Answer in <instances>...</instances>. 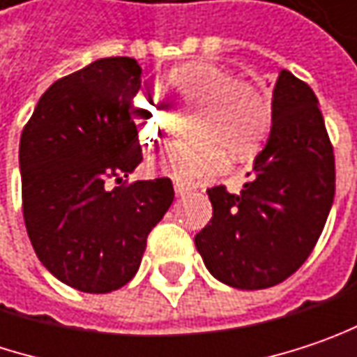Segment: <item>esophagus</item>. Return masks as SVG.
Listing matches in <instances>:
<instances>
[{"mask_svg": "<svg viewBox=\"0 0 357 357\" xmlns=\"http://www.w3.org/2000/svg\"><path fill=\"white\" fill-rule=\"evenodd\" d=\"M174 192H176V197H185L189 192V189L185 185H181V183H174Z\"/></svg>", "mask_w": 357, "mask_h": 357, "instance_id": "esophagus-1", "label": "esophagus"}]
</instances>
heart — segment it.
Instances as JSON below:
<instances>
[{"instance_id": "b5f03b06", "label": "heart", "mask_w": 357, "mask_h": 357, "mask_svg": "<svg viewBox=\"0 0 357 357\" xmlns=\"http://www.w3.org/2000/svg\"><path fill=\"white\" fill-rule=\"evenodd\" d=\"M166 85L187 103H197L191 119L195 138L168 144L154 168L181 183L217 176L234 158L258 152L270 130V103L256 85L234 79L211 64H183L168 73ZM132 123L142 144H154L166 130L165 109L148 95H138L130 107Z\"/></svg>"}]
</instances>
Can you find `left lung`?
Segmentation results:
<instances>
[{"mask_svg": "<svg viewBox=\"0 0 357 357\" xmlns=\"http://www.w3.org/2000/svg\"><path fill=\"white\" fill-rule=\"evenodd\" d=\"M213 217L195 236L219 282L260 291L287 280L313 252L335 195V160L313 89L280 70L272 126L238 195L207 191Z\"/></svg>", "mask_w": 357, "mask_h": 357, "instance_id": "obj_1", "label": "left lung"}]
</instances>
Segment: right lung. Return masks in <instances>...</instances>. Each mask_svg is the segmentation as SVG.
<instances>
[{
    "label": "right lung",
    "mask_w": 357,
    "mask_h": 357,
    "mask_svg": "<svg viewBox=\"0 0 357 357\" xmlns=\"http://www.w3.org/2000/svg\"><path fill=\"white\" fill-rule=\"evenodd\" d=\"M140 87L136 59L93 61L46 89L20 138L30 242L46 270L81 293H112L136 276L174 199L166 176L105 189L142 162L130 115Z\"/></svg>",
    "instance_id": "add662e5"
}]
</instances>
